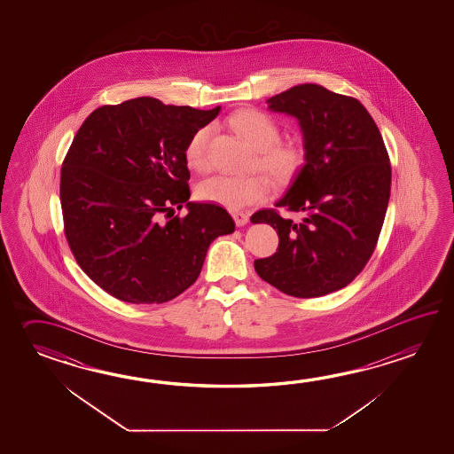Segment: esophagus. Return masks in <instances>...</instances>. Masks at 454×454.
I'll return each instance as SVG.
<instances>
[{
	"label": "esophagus",
	"mask_w": 454,
	"mask_h": 454,
	"mask_svg": "<svg viewBox=\"0 0 454 454\" xmlns=\"http://www.w3.org/2000/svg\"><path fill=\"white\" fill-rule=\"evenodd\" d=\"M231 217H233V221H235V223H237L239 227L247 225L248 219H250V215L247 213H243V211H235V213L231 214Z\"/></svg>",
	"instance_id": "esophagus-1"
}]
</instances>
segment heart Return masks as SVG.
Instances as JSON below:
<instances>
[{"mask_svg":"<svg viewBox=\"0 0 454 454\" xmlns=\"http://www.w3.org/2000/svg\"><path fill=\"white\" fill-rule=\"evenodd\" d=\"M229 125L260 153L258 164L276 184H286L303 164V151L299 145H280L279 125L260 110H240L229 118ZM211 137V126L200 128L184 149L186 162L198 172H206L209 168ZM270 192V180L262 175L243 178L215 175L201 182L196 193L203 201L239 211L264 201Z\"/></svg>","mask_w":454,"mask_h":454,"instance_id":"b5f03b06","label":"heart"}]
</instances>
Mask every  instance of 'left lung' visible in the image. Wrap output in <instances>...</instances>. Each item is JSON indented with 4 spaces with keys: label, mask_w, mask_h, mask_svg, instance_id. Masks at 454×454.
I'll return each instance as SVG.
<instances>
[{
    "label": "left lung",
    "mask_w": 454,
    "mask_h": 454,
    "mask_svg": "<svg viewBox=\"0 0 454 454\" xmlns=\"http://www.w3.org/2000/svg\"><path fill=\"white\" fill-rule=\"evenodd\" d=\"M270 112L295 116L305 164L274 209L251 215L279 235L278 251L254 261L261 279L280 292L311 299L342 289L377 247L391 192V165L377 123L354 97L299 84L268 98Z\"/></svg>",
    "instance_id": "left-lung-1"
}]
</instances>
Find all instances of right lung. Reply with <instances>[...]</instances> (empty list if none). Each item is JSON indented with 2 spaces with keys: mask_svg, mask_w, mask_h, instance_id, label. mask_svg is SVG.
Here are the masks:
<instances>
[{
  "mask_svg": "<svg viewBox=\"0 0 454 454\" xmlns=\"http://www.w3.org/2000/svg\"><path fill=\"white\" fill-rule=\"evenodd\" d=\"M219 112L137 97L97 108L74 136L59 182L65 235L81 270L115 299H175L198 279L209 245L235 231L221 206L188 201L184 149ZM184 202L189 214L174 218Z\"/></svg>",
  "mask_w": 454,
  "mask_h": 454,
  "instance_id": "1",
  "label": "right lung"
}]
</instances>
